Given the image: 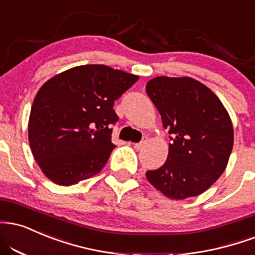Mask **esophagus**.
<instances>
[{
	"label": "esophagus",
	"instance_id": "esophagus-1",
	"mask_svg": "<svg viewBox=\"0 0 255 255\" xmlns=\"http://www.w3.org/2000/svg\"><path fill=\"white\" fill-rule=\"evenodd\" d=\"M147 136H143V139L140 141V142H137V143H134V147H135V149H141L142 148L143 146L146 145V142H147Z\"/></svg>",
	"mask_w": 255,
	"mask_h": 255
}]
</instances>
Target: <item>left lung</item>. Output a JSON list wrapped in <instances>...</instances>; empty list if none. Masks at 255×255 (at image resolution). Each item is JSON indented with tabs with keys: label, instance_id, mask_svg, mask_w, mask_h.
I'll return each instance as SVG.
<instances>
[{
	"label": "left lung",
	"instance_id": "left-lung-1",
	"mask_svg": "<svg viewBox=\"0 0 255 255\" xmlns=\"http://www.w3.org/2000/svg\"><path fill=\"white\" fill-rule=\"evenodd\" d=\"M146 91L168 129L167 160L147 171L148 182L171 199L203 194L226 170L234 143L232 120L209 88L190 77L159 76Z\"/></svg>",
	"mask_w": 255,
	"mask_h": 255
}]
</instances>
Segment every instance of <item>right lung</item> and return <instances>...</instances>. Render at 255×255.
Returning <instances> with one entry per match:
<instances>
[{
    "label": "right lung",
    "instance_id": "add662e5",
    "mask_svg": "<svg viewBox=\"0 0 255 255\" xmlns=\"http://www.w3.org/2000/svg\"><path fill=\"white\" fill-rule=\"evenodd\" d=\"M139 77L107 65H82L56 75L39 89L28 121L33 157L42 173L69 186L106 166L112 125L119 121L114 102Z\"/></svg>",
    "mask_w": 255,
    "mask_h": 255
}]
</instances>
